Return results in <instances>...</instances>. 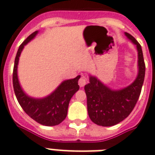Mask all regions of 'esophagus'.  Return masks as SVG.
<instances>
[{
  "label": "esophagus",
  "instance_id": "34e87169",
  "mask_svg": "<svg viewBox=\"0 0 155 155\" xmlns=\"http://www.w3.org/2000/svg\"><path fill=\"white\" fill-rule=\"evenodd\" d=\"M86 84H87V79L84 76H82L79 80V85H80V87H84Z\"/></svg>",
  "mask_w": 155,
  "mask_h": 155
}]
</instances>
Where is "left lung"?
<instances>
[{"label":"left lung","mask_w":155,"mask_h":155,"mask_svg":"<svg viewBox=\"0 0 155 155\" xmlns=\"http://www.w3.org/2000/svg\"><path fill=\"white\" fill-rule=\"evenodd\" d=\"M125 35L137 48V75L134 82L120 89H113L97 76L89 75V83L84 86L88 116L98 125L113 126L127 117L139 98L144 82L146 67L142 47L132 35L126 32Z\"/></svg>","instance_id":"8db88e82"}]
</instances>
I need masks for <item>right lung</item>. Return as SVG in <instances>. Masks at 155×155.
<instances>
[{
	"instance_id": "add662e5",
	"label": "right lung",
	"mask_w": 155,
	"mask_h": 155,
	"mask_svg": "<svg viewBox=\"0 0 155 155\" xmlns=\"http://www.w3.org/2000/svg\"><path fill=\"white\" fill-rule=\"evenodd\" d=\"M38 32L39 31L37 30L31 34L18 48L13 67V89L18 103L28 116L41 125L54 126L60 124L67 117L69 102L73 95L80 89L78 81L80 75L74 79L63 80L47 97L36 98L25 93L18 79V66L19 58L25 45L32 41Z\"/></svg>"
}]
</instances>
